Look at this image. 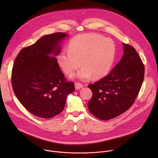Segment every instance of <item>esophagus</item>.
<instances>
[{
  "label": "esophagus",
  "instance_id": "34e87169",
  "mask_svg": "<svg viewBox=\"0 0 158 158\" xmlns=\"http://www.w3.org/2000/svg\"><path fill=\"white\" fill-rule=\"evenodd\" d=\"M83 87V85L80 82H76L75 83V88L76 89H79Z\"/></svg>",
  "mask_w": 158,
  "mask_h": 158
}]
</instances>
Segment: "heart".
Listing matches in <instances>:
<instances>
[{
	"label": "heart",
	"instance_id": "heart-1",
	"mask_svg": "<svg viewBox=\"0 0 158 158\" xmlns=\"http://www.w3.org/2000/svg\"><path fill=\"white\" fill-rule=\"evenodd\" d=\"M116 46L114 42L97 34H84L74 37L69 50H63L58 62L64 72L73 74L81 66L77 77L83 81L101 78L106 75L114 61Z\"/></svg>",
	"mask_w": 158,
	"mask_h": 158
}]
</instances>
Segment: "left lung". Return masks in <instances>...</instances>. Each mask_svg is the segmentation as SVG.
<instances>
[{"mask_svg":"<svg viewBox=\"0 0 158 158\" xmlns=\"http://www.w3.org/2000/svg\"><path fill=\"white\" fill-rule=\"evenodd\" d=\"M124 55L109 74L88 87L93 96L90 112L99 119L114 118L128 110L139 94L144 77V65L131 45L123 43Z\"/></svg>","mask_w":158,"mask_h":158,"instance_id":"1","label":"left lung"}]
</instances>
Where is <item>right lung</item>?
<instances>
[{"instance_id":"obj_1","label":"right lung","mask_w":158,"mask_h":158,"mask_svg":"<svg viewBox=\"0 0 158 158\" xmlns=\"http://www.w3.org/2000/svg\"><path fill=\"white\" fill-rule=\"evenodd\" d=\"M67 35L56 32L44 35L34 44L22 49L16 57L11 82L19 102L31 114L51 118L64 110L67 96L74 90L67 81L52 52H60L59 44Z\"/></svg>"}]
</instances>
